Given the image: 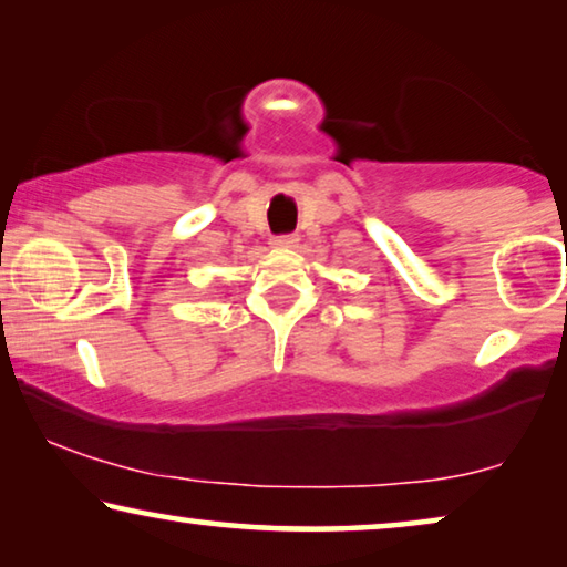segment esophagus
I'll return each instance as SVG.
<instances>
[{"instance_id":"obj_1","label":"esophagus","mask_w":567,"mask_h":567,"mask_svg":"<svg viewBox=\"0 0 567 567\" xmlns=\"http://www.w3.org/2000/svg\"><path fill=\"white\" fill-rule=\"evenodd\" d=\"M272 246H277V249H295V246H298V236H295V234L275 236L272 238Z\"/></svg>"}]
</instances>
